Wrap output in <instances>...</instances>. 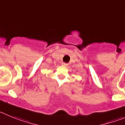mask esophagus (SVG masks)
<instances>
[{"label":"esophagus","instance_id":"1","mask_svg":"<svg viewBox=\"0 0 125 125\" xmlns=\"http://www.w3.org/2000/svg\"><path fill=\"white\" fill-rule=\"evenodd\" d=\"M62 65L63 66H68V63H65V62H62Z\"/></svg>","mask_w":125,"mask_h":125}]
</instances>
